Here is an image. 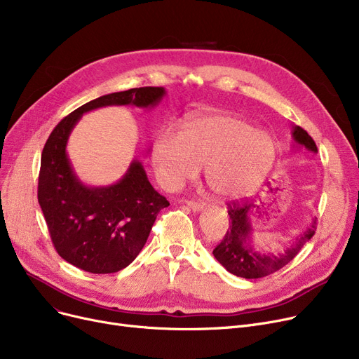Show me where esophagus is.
Masks as SVG:
<instances>
[{
	"mask_svg": "<svg viewBox=\"0 0 359 359\" xmlns=\"http://www.w3.org/2000/svg\"><path fill=\"white\" fill-rule=\"evenodd\" d=\"M186 205L189 206V208H191L194 212H199V211H202V210L205 208V203H202V202H194V201H187V202H186Z\"/></svg>",
	"mask_w": 359,
	"mask_h": 359,
	"instance_id": "obj_1",
	"label": "esophagus"
}]
</instances>
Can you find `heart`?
<instances>
[{
  "mask_svg": "<svg viewBox=\"0 0 359 359\" xmlns=\"http://www.w3.org/2000/svg\"><path fill=\"white\" fill-rule=\"evenodd\" d=\"M275 160L271 137L237 116H210L189 123L186 132L163 129L154 142L158 182L176 189L195 179L205 165L211 191L229 201L256 192Z\"/></svg>",
  "mask_w": 359,
  "mask_h": 359,
  "instance_id": "1",
  "label": "heart"
}]
</instances>
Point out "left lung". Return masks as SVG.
<instances>
[{"mask_svg":"<svg viewBox=\"0 0 359 359\" xmlns=\"http://www.w3.org/2000/svg\"><path fill=\"white\" fill-rule=\"evenodd\" d=\"M291 135L294 140V148H306L311 153H317L316 142L303 128L294 126ZM257 208L259 205L253 201L229 203L230 229L212 252L214 257L230 273L246 279L268 276L284 268L314 236L317 225L316 218H313L310 227H307L290 248L284 249V252L275 255L256 250L252 243V234L255 231L252 227V215H255Z\"/></svg>","mask_w":359,"mask_h":359,"instance_id":"8db88e82","label":"left lung"}]
</instances>
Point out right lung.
Segmentation results:
<instances>
[{"mask_svg":"<svg viewBox=\"0 0 359 359\" xmlns=\"http://www.w3.org/2000/svg\"><path fill=\"white\" fill-rule=\"evenodd\" d=\"M164 96V87L106 94L75 109L49 135L42 151L37 199L56 252L75 268L90 273H113L126 268L142 250L158 212L170 203L151 186L140 160H132L116 183H83L67 154L74 126L94 109H151Z\"/></svg>","mask_w":359,"mask_h":359,"instance_id":"right-lung-1","label":"right lung"}]
</instances>
